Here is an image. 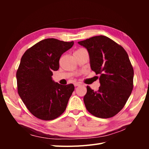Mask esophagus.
I'll return each mask as SVG.
<instances>
[{"instance_id": "34e87169", "label": "esophagus", "mask_w": 149, "mask_h": 149, "mask_svg": "<svg viewBox=\"0 0 149 149\" xmlns=\"http://www.w3.org/2000/svg\"><path fill=\"white\" fill-rule=\"evenodd\" d=\"M81 83H74V86H81Z\"/></svg>"}]
</instances>
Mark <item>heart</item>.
Here are the masks:
<instances>
[{
  "mask_svg": "<svg viewBox=\"0 0 149 149\" xmlns=\"http://www.w3.org/2000/svg\"><path fill=\"white\" fill-rule=\"evenodd\" d=\"M83 50V49H78L77 50H76V51H79V50Z\"/></svg>",
  "mask_w": 149,
  "mask_h": 149,
  "instance_id": "obj_1",
  "label": "heart"
}]
</instances>
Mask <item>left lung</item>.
<instances>
[{"label":"left lung","mask_w":149,"mask_h":149,"mask_svg":"<svg viewBox=\"0 0 149 149\" xmlns=\"http://www.w3.org/2000/svg\"><path fill=\"white\" fill-rule=\"evenodd\" d=\"M78 43L87 49L91 70L100 74L99 90L87 86L85 106L96 117H113L125 106L133 88L134 70L127 53L105 36H93Z\"/></svg>","instance_id":"left-lung-1"}]
</instances>
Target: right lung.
<instances>
[{
    "label": "right lung",
    "mask_w": 149,
    "mask_h": 149,
    "mask_svg": "<svg viewBox=\"0 0 149 149\" xmlns=\"http://www.w3.org/2000/svg\"><path fill=\"white\" fill-rule=\"evenodd\" d=\"M74 43L45 39L27 50L22 57L17 72L18 93L28 110L38 118L54 120L66 109L74 84H59L53 81L52 75L59 68L61 55Z\"/></svg>",
    "instance_id": "right-lung-1"
}]
</instances>
